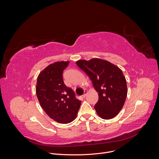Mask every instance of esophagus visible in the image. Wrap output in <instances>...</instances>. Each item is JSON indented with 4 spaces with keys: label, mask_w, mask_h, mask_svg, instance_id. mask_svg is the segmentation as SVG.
Wrapping results in <instances>:
<instances>
[{
    "label": "esophagus",
    "mask_w": 159,
    "mask_h": 159,
    "mask_svg": "<svg viewBox=\"0 0 159 159\" xmlns=\"http://www.w3.org/2000/svg\"><path fill=\"white\" fill-rule=\"evenodd\" d=\"M87 90H84V94L82 95V97L83 98H85V96H86V94H87Z\"/></svg>",
    "instance_id": "obj_1"
}]
</instances>
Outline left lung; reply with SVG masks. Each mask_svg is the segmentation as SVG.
I'll return each instance as SVG.
<instances>
[{"label":"left lung","instance_id":"1","mask_svg":"<svg viewBox=\"0 0 159 159\" xmlns=\"http://www.w3.org/2000/svg\"><path fill=\"white\" fill-rule=\"evenodd\" d=\"M76 63L89 77L98 93L99 100L94 106L97 114L104 120L115 117L127 96L126 80L121 70L100 58L80 60Z\"/></svg>","mask_w":159,"mask_h":159}]
</instances>
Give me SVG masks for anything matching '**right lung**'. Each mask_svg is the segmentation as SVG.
<instances>
[{
	"instance_id": "right-lung-1",
	"label": "right lung",
	"mask_w": 159,
	"mask_h": 159,
	"mask_svg": "<svg viewBox=\"0 0 159 159\" xmlns=\"http://www.w3.org/2000/svg\"><path fill=\"white\" fill-rule=\"evenodd\" d=\"M69 61H57L42 70L37 79L36 93L41 107L54 121L69 123L77 117L81 101L63 80V72Z\"/></svg>"
}]
</instances>
